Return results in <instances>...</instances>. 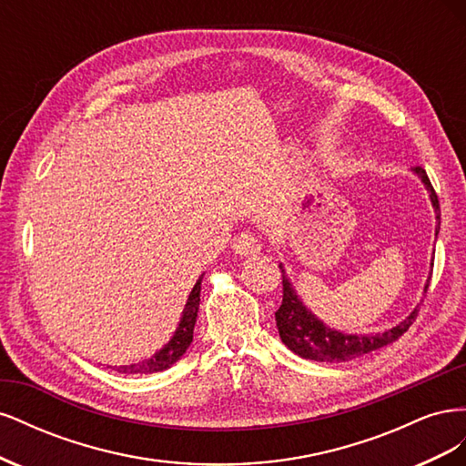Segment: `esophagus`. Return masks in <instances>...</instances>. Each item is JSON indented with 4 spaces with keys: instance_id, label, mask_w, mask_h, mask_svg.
Instances as JSON below:
<instances>
[{
    "instance_id": "1",
    "label": "esophagus",
    "mask_w": 466,
    "mask_h": 466,
    "mask_svg": "<svg viewBox=\"0 0 466 466\" xmlns=\"http://www.w3.org/2000/svg\"><path fill=\"white\" fill-rule=\"evenodd\" d=\"M262 248L260 241L250 233H238L235 238H233V250L235 255L238 257H252V255H258Z\"/></svg>"
}]
</instances>
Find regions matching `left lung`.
Returning a JSON list of instances; mask_svg holds the SVG:
<instances>
[{
    "label": "left lung",
    "instance_id": "1",
    "mask_svg": "<svg viewBox=\"0 0 466 466\" xmlns=\"http://www.w3.org/2000/svg\"><path fill=\"white\" fill-rule=\"evenodd\" d=\"M414 173L424 182L431 204L435 211L440 209V200H437V194L431 187V182L428 178V173L421 167H414ZM441 216L437 214V228H435V237L440 233V221ZM433 266V262H431ZM281 268V266H279ZM431 279V276H430ZM281 286H284V295H281V305L276 311V327L279 332L281 342H284L295 354L305 358V360H315V361H350L358 356L370 354L373 350L383 348L390 342L397 340L399 336H402L410 324L416 320L420 309H414V311L408 315L402 322H399L397 327H392L390 330L379 332V334H342L338 330L329 329L327 324H322L298 298V293L293 291L291 284L288 278L284 276V270H281ZM430 288V281L426 284V291Z\"/></svg>",
    "mask_w": 466,
    "mask_h": 466
}]
</instances>
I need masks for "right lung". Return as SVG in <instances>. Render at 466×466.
I'll use <instances>...</instances> for the list:
<instances>
[{
	"instance_id": "1",
	"label": "right lung",
	"mask_w": 466,
	"mask_h": 466,
	"mask_svg": "<svg viewBox=\"0 0 466 466\" xmlns=\"http://www.w3.org/2000/svg\"><path fill=\"white\" fill-rule=\"evenodd\" d=\"M200 286H202V278H198L196 286L192 288L188 301L185 305V311H182V319L175 336L171 338L161 351H157L151 360H146L142 363H132V365H120L116 371L120 373H155V371H163L167 368H171L175 361L180 360V356L185 354L187 348L192 342V334H194V324L196 317H198V307H200Z\"/></svg>"
}]
</instances>
